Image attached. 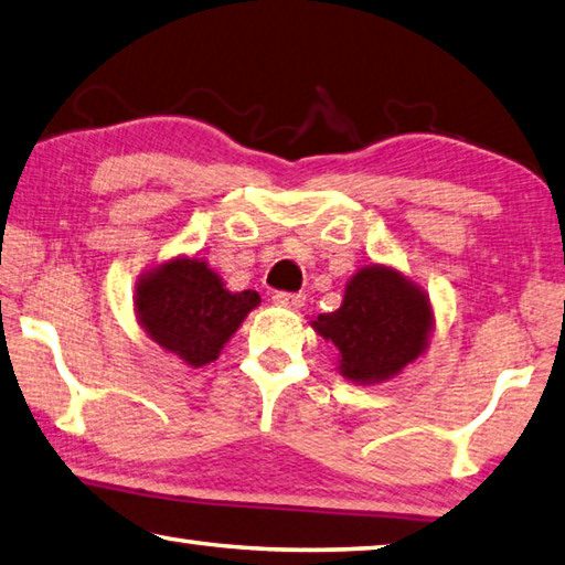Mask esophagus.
Masks as SVG:
<instances>
[{
	"label": "esophagus",
	"mask_w": 565,
	"mask_h": 565,
	"mask_svg": "<svg viewBox=\"0 0 565 565\" xmlns=\"http://www.w3.org/2000/svg\"><path fill=\"white\" fill-rule=\"evenodd\" d=\"M273 302L280 305V308H288V310H300L305 305V295H300V292H275Z\"/></svg>",
	"instance_id": "1"
}]
</instances>
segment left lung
Returning a JSON list of instances; mask_svg holds the SVG:
<instances>
[{"instance_id": "left-lung-1", "label": "left lung", "mask_w": 565, "mask_h": 565, "mask_svg": "<svg viewBox=\"0 0 565 565\" xmlns=\"http://www.w3.org/2000/svg\"><path fill=\"white\" fill-rule=\"evenodd\" d=\"M312 328L338 348L340 374L354 384L397 377L427 350L434 312L427 292L387 265L360 267L344 288L340 310Z\"/></svg>"}]
</instances>
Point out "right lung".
<instances>
[{
  "instance_id": "1",
  "label": "right lung",
  "mask_w": 565,
  "mask_h": 565,
  "mask_svg": "<svg viewBox=\"0 0 565 565\" xmlns=\"http://www.w3.org/2000/svg\"><path fill=\"white\" fill-rule=\"evenodd\" d=\"M134 305L148 338L191 367H203L217 360L260 295L225 290L205 260L173 257L138 277Z\"/></svg>"
}]
</instances>
